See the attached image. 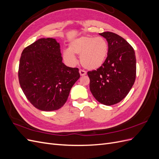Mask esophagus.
Instances as JSON below:
<instances>
[{
	"label": "esophagus",
	"instance_id": "obj_1",
	"mask_svg": "<svg viewBox=\"0 0 159 159\" xmlns=\"http://www.w3.org/2000/svg\"><path fill=\"white\" fill-rule=\"evenodd\" d=\"M79 72H80V75H81V76L85 75L86 74V71L85 70H81V69L80 70Z\"/></svg>",
	"mask_w": 159,
	"mask_h": 159
}]
</instances>
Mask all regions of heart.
<instances>
[{
    "label": "heart",
    "instance_id": "obj_1",
    "mask_svg": "<svg viewBox=\"0 0 159 159\" xmlns=\"http://www.w3.org/2000/svg\"><path fill=\"white\" fill-rule=\"evenodd\" d=\"M109 51L107 42L103 37L85 36L72 41L69 50L63 52L64 58L69 63L75 61L74 54L80 55V62L88 70L98 69L106 60Z\"/></svg>",
    "mask_w": 159,
    "mask_h": 159
}]
</instances>
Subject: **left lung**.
Returning a JSON list of instances; mask_svg holds the SVG:
<instances>
[{
  "label": "left lung",
  "mask_w": 159,
  "mask_h": 159,
  "mask_svg": "<svg viewBox=\"0 0 159 159\" xmlns=\"http://www.w3.org/2000/svg\"><path fill=\"white\" fill-rule=\"evenodd\" d=\"M99 34L108 42V54L102 66L88 71L89 89L99 103L112 105L125 98L134 83L135 53L133 48L117 34L104 32Z\"/></svg>",
  "instance_id": "1"
}]
</instances>
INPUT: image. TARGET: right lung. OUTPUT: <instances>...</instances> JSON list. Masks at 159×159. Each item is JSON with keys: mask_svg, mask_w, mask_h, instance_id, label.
Here are the masks:
<instances>
[{"mask_svg": "<svg viewBox=\"0 0 159 159\" xmlns=\"http://www.w3.org/2000/svg\"><path fill=\"white\" fill-rule=\"evenodd\" d=\"M18 73L27 99L44 111L63 106L80 77L78 68H70L62 62L60 44L50 38H40L24 49Z\"/></svg>", "mask_w": 159, "mask_h": 159, "instance_id": "add662e5", "label": "right lung"}]
</instances>
